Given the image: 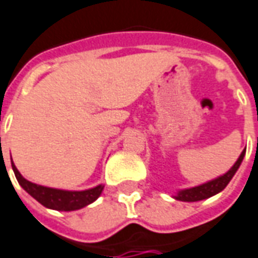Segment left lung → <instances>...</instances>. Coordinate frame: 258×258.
I'll return each mask as SVG.
<instances>
[{
  "mask_svg": "<svg viewBox=\"0 0 258 258\" xmlns=\"http://www.w3.org/2000/svg\"><path fill=\"white\" fill-rule=\"evenodd\" d=\"M244 154H246V148L243 151L240 156L237 158V160L235 162V165L230 167L228 172L219 176L217 179H212L207 183H203V184L196 185V187H191V188H183V190H179L176 196H173L174 200H179V201H184V203H194V201H201V200H205V198H210L212 196H215L218 192H221L228 185L232 177L235 176V173L237 172V169L242 163L243 158H244Z\"/></svg>",
  "mask_w": 258,
  "mask_h": 258,
  "instance_id": "1",
  "label": "left lung"
}]
</instances>
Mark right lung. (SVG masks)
Wrapping results in <instances>:
<instances>
[{"instance_id":"right-lung-1","label":"right lung","mask_w":258,"mask_h":258,"mask_svg":"<svg viewBox=\"0 0 258 258\" xmlns=\"http://www.w3.org/2000/svg\"><path fill=\"white\" fill-rule=\"evenodd\" d=\"M11 165L12 170L15 173V177L18 183L21 184L25 191L30 194L35 198L36 201H39L41 205H44L46 208L55 211H77L84 208L86 205L92 204L93 201H96L99 196L103 191V184H99L93 188L82 190V191H71V190H60V188H51V187H44V185L32 183L23 177L16 169V166L12 162L11 158Z\"/></svg>"}]
</instances>
